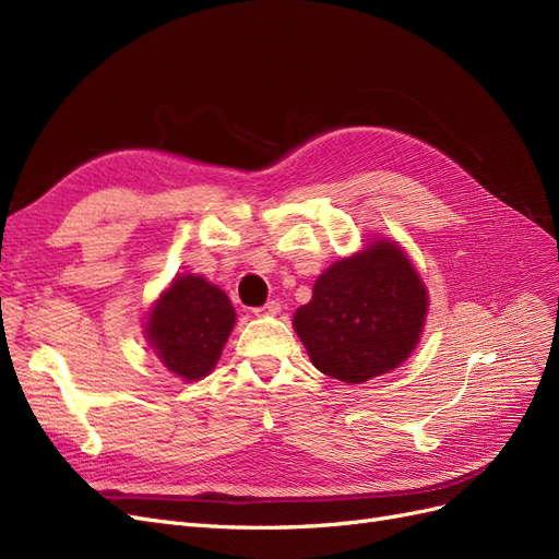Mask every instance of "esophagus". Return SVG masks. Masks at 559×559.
Returning a JSON list of instances; mask_svg holds the SVG:
<instances>
[{"label":"esophagus","instance_id":"1","mask_svg":"<svg viewBox=\"0 0 559 559\" xmlns=\"http://www.w3.org/2000/svg\"><path fill=\"white\" fill-rule=\"evenodd\" d=\"M282 310V306H280V300H267L265 306H261V308H257L253 312H257L259 317H270V314H277Z\"/></svg>","mask_w":559,"mask_h":559}]
</instances>
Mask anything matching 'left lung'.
<instances>
[{
	"mask_svg": "<svg viewBox=\"0 0 559 559\" xmlns=\"http://www.w3.org/2000/svg\"><path fill=\"white\" fill-rule=\"evenodd\" d=\"M427 302L405 253L392 242H373L317 277L294 329L321 373L359 384L411 357Z\"/></svg>",
	"mask_w": 559,
	"mask_h": 559,
	"instance_id": "obj_1",
	"label": "left lung"
}]
</instances>
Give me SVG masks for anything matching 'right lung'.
<instances>
[{
    "mask_svg": "<svg viewBox=\"0 0 559 559\" xmlns=\"http://www.w3.org/2000/svg\"><path fill=\"white\" fill-rule=\"evenodd\" d=\"M148 317L151 347L183 380L210 373L235 324L228 296L200 275L177 277Z\"/></svg>",
    "mask_w": 559,
    "mask_h": 559,
    "instance_id": "1",
    "label": "right lung"
}]
</instances>
